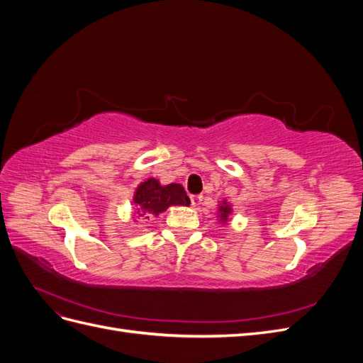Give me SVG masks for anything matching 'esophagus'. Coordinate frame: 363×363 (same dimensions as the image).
<instances>
[{
    "instance_id": "esophagus-1",
    "label": "esophagus",
    "mask_w": 363,
    "mask_h": 363,
    "mask_svg": "<svg viewBox=\"0 0 363 363\" xmlns=\"http://www.w3.org/2000/svg\"><path fill=\"white\" fill-rule=\"evenodd\" d=\"M191 203L194 207H199L201 204V196L200 195H192L191 196Z\"/></svg>"
}]
</instances>
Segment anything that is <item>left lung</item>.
Here are the masks:
<instances>
[{
	"mask_svg": "<svg viewBox=\"0 0 363 363\" xmlns=\"http://www.w3.org/2000/svg\"><path fill=\"white\" fill-rule=\"evenodd\" d=\"M233 213V208H232V203H228L227 200H223L221 203H219V207H218V221L221 224H227L228 223V218L230 215Z\"/></svg>",
	"mask_w": 363,
	"mask_h": 363,
	"instance_id": "obj_1",
	"label": "left lung"
}]
</instances>
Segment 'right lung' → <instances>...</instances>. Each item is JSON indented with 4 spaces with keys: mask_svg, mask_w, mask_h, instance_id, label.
Instances as JSON below:
<instances>
[{
    "mask_svg": "<svg viewBox=\"0 0 363 363\" xmlns=\"http://www.w3.org/2000/svg\"><path fill=\"white\" fill-rule=\"evenodd\" d=\"M131 203L136 207V219H150L167 212L171 206H189L191 200L180 183L160 184L159 180L150 177L138 184Z\"/></svg>",
    "mask_w": 363,
    "mask_h": 363,
    "instance_id": "right-lung-1",
    "label": "right lung"
}]
</instances>
